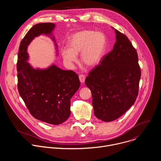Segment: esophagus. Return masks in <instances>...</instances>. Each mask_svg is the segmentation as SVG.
Instances as JSON below:
<instances>
[{
  "label": "esophagus",
  "instance_id": "34e87169",
  "mask_svg": "<svg viewBox=\"0 0 161 161\" xmlns=\"http://www.w3.org/2000/svg\"><path fill=\"white\" fill-rule=\"evenodd\" d=\"M79 79H80V81L81 83H84L85 82V76L83 75H79Z\"/></svg>",
  "mask_w": 161,
  "mask_h": 161
}]
</instances>
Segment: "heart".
Segmentation results:
<instances>
[{"label": "heart", "mask_w": 161, "mask_h": 161, "mask_svg": "<svg viewBox=\"0 0 161 161\" xmlns=\"http://www.w3.org/2000/svg\"><path fill=\"white\" fill-rule=\"evenodd\" d=\"M68 49L62 51V56L69 65L77 60L76 55L81 53V63L88 67H94L101 60L106 47V39L100 32L85 30L76 32L69 38Z\"/></svg>", "instance_id": "b5f03b06"}]
</instances>
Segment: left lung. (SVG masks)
I'll return each instance as SVG.
<instances>
[{
	"label": "left lung",
	"mask_w": 161,
	"mask_h": 161,
	"mask_svg": "<svg viewBox=\"0 0 161 161\" xmlns=\"http://www.w3.org/2000/svg\"><path fill=\"white\" fill-rule=\"evenodd\" d=\"M114 31L116 42L113 50L85 79L92 96L94 114L104 122L117 119L133 105L141 78L136 49L125 34Z\"/></svg>",
	"instance_id": "obj_1"
}]
</instances>
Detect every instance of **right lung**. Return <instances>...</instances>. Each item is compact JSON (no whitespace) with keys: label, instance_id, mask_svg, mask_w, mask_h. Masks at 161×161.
Here are the masks:
<instances>
[{"label":"right lung","instance_id":"obj_1","mask_svg":"<svg viewBox=\"0 0 161 161\" xmlns=\"http://www.w3.org/2000/svg\"><path fill=\"white\" fill-rule=\"evenodd\" d=\"M55 27L53 23H42L28 31L19 47L17 77L18 92L32 115L42 122L58 125L69 117L70 100L80 86L78 75L55 65L35 69L27 62V46L36 36L50 35Z\"/></svg>","mask_w":161,"mask_h":161}]
</instances>
